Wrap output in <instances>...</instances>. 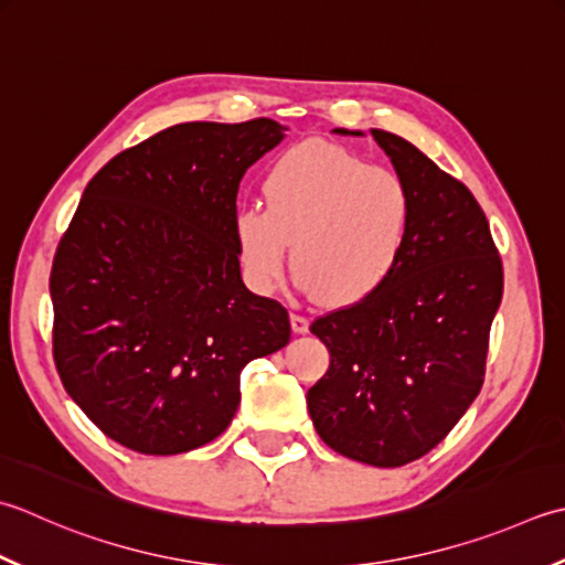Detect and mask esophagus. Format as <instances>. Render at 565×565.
Returning <instances> with one entry per match:
<instances>
[{
    "mask_svg": "<svg viewBox=\"0 0 565 565\" xmlns=\"http://www.w3.org/2000/svg\"><path fill=\"white\" fill-rule=\"evenodd\" d=\"M308 326H311V320H308L306 316L291 313V330H294L296 335H303V333H308Z\"/></svg>",
    "mask_w": 565,
    "mask_h": 565,
    "instance_id": "34e87169",
    "label": "esophagus"
}]
</instances>
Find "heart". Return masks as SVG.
I'll return each instance as SVG.
<instances>
[{"label": "heart", "mask_w": 565, "mask_h": 565, "mask_svg": "<svg viewBox=\"0 0 565 565\" xmlns=\"http://www.w3.org/2000/svg\"><path fill=\"white\" fill-rule=\"evenodd\" d=\"M264 205L235 217L249 281L271 291L294 242L298 284L328 306H355L382 291L412 237L414 198L399 173L333 143H301L276 159Z\"/></svg>", "instance_id": "1"}]
</instances>
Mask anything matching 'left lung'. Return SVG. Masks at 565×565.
<instances>
[{"label": "left lung", "mask_w": 565, "mask_h": 565, "mask_svg": "<svg viewBox=\"0 0 565 565\" xmlns=\"http://www.w3.org/2000/svg\"><path fill=\"white\" fill-rule=\"evenodd\" d=\"M372 137L412 191V237L382 291L313 320L330 367L306 404L340 456L399 468L436 448L480 394L504 276L468 188L412 141L384 129Z\"/></svg>", "instance_id": "left-lung-1"}]
</instances>
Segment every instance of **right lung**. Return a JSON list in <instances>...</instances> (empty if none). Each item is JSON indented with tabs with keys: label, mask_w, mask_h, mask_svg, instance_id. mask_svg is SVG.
<instances>
[{
	"label": "right lung",
	"mask_w": 565,
	"mask_h": 565,
	"mask_svg": "<svg viewBox=\"0 0 565 565\" xmlns=\"http://www.w3.org/2000/svg\"><path fill=\"white\" fill-rule=\"evenodd\" d=\"M286 127L185 121L87 183L51 269L53 360L71 399L143 456L230 426L245 364L289 345V313L247 291L237 191Z\"/></svg>",
	"instance_id": "right-lung-1"
}]
</instances>
